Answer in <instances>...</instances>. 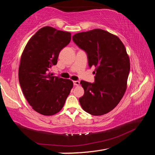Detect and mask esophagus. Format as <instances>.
<instances>
[{
  "label": "esophagus",
  "mask_w": 155,
  "mask_h": 155,
  "mask_svg": "<svg viewBox=\"0 0 155 155\" xmlns=\"http://www.w3.org/2000/svg\"><path fill=\"white\" fill-rule=\"evenodd\" d=\"M73 84H74V85H79L80 82L78 81H73Z\"/></svg>",
  "instance_id": "34e87169"
}]
</instances>
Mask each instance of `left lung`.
Listing matches in <instances>:
<instances>
[{
  "mask_svg": "<svg viewBox=\"0 0 155 155\" xmlns=\"http://www.w3.org/2000/svg\"><path fill=\"white\" fill-rule=\"evenodd\" d=\"M73 41L87 54L89 67H96L94 83L81 81L84 95L79 103L93 115L106 114L121 101L127 89L130 61L118 37L103 29L76 33Z\"/></svg>",
  "mask_w": 155,
  "mask_h": 155,
  "instance_id": "8db88e82",
  "label": "left lung"
}]
</instances>
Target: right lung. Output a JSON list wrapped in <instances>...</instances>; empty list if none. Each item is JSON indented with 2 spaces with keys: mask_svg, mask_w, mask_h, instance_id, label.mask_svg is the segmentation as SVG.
I'll return each instance as SVG.
<instances>
[{
  "mask_svg": "<svg viewBox=\"0 0 155 155\" xmlns=\"http://www.w3.org/2000/svg\"><path fill=\"white\" fill-rule=\"evenodd\" d=\"M70 40V33L44 27L30 39L22 52L19 83L28 103L39 114L58 113L73 87L72 81L54 77L51 72L60 51Z\"/></svg>",
  "mask_w": 155,
  "mask_h": 155,
  "instance_id": "right-lung-1",
  "label": "right lung"
}]
</instances>
